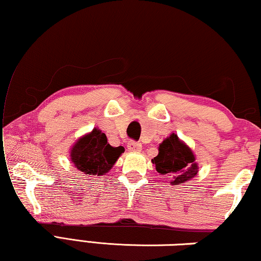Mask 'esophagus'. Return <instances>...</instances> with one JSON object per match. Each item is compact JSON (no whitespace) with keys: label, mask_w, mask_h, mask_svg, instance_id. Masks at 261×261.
Listing matches in <instances>:
<instances>
[{"label":"esophagus","mask_w":261,"mask_h":261,"mask_svg":"<svg viewBox=\"0 0 261 261\" xmlns=\"http://www.w3.org/2000/svg\"><path fill=\"white\" fill-rule=\"evenodd\" d=\"M141 148H143V146H141V144L140 143H137V141L130 140L129 143H127V149H129L130 152H140Z\"/></svg>","instance_id":"34e87169"}]
</instances>
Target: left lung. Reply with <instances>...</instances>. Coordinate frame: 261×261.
<instances>
[{"instance_id":"left-lung-1","label":"left lung","mask_w":261,"mask_h":261,"mask_svg":"<svg viewBox=\"0 0 261 261\" xmlns=\"http://www.w3.org/2000/svg\"><path fill=\"white\" fill-rule=\"evenodd\" d=\"M159 174L173 176L171 185H178L192 179L198 174L196 158L187 144L171 134L159 145V154L153 159Z\"/></svg>"}]
</instances>
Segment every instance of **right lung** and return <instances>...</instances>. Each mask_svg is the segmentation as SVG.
<instances>
[{
	"instance_id": "1",
	"label": "right lung",
	"mask_w": 261,
	"mask_h": 261,
	"mask_svg": "<svg viewBox=\"0 0 261 261\" xmlns=\"http://www.w3.org/2000/svg\"><path fill=\"white\" fill-rule=\"evenodd\" d=\"M124 152L122 146L113 147L99 129L79 138L70 151L71 162L82 173L90 176L106 175Z\"/></svg>"
}]
</instances>
